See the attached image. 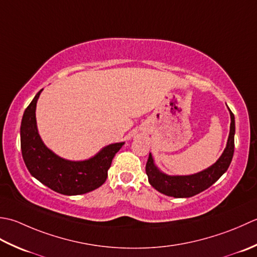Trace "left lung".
Masks as SVG:
<instances>
[{
	"mask_svg": "<svg viewBox=\"0 0 257 257\" xmlns=\"http://www.w3.org/2000/svg\"><path fill=\"white\" fill-rule=\"evenodd\" d=\"M228 111L229 115H231V126H229V135L226 148H225L221 158L212 166L207 167L206 170L192 175H167L158 169L150 153L145 171L146 174H148L150 184L156 191L167 196L191 197L205 191L227 171L234 154L235 134V117L231 109L228 108Z\"/></svg>",
	"mask_w": 257,
	"mask_h": 257,
	"instance_id": "left-lung-1",
	"label": "left lung"
}]
</instances>
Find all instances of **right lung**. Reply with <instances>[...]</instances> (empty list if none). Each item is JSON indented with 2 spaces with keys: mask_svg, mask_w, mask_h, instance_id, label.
<instances>
[{
  "mask_svg": "<svg viewBox=\"0 0 257 257\" xmlns=\"http://www.w3.org/2000/svg\"><path fill=\"white\" fill-rule=\"evenodd\" d=\"M42 91L25 108L21 123V150L26 167L42 184L60 194L80 195L94 191L106 181L112 160L124 142L109 144L85 161L60 158L46 148L36 126V103Z\"/></svg>",
  "mask_w": 257,
  "mask_h": 257,
  "instance_id": "right-lung-1",
  "label": "right lung"
}]
</instances>
